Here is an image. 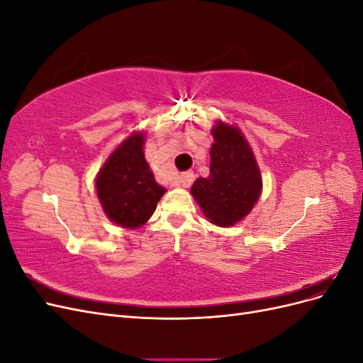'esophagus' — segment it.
<instances>
[{
	"label": "esophagus",
	"mask_w": 363,
	"mask_h": 363,
	"mask_svg": "<svg viewBox=\"0 0 363 363\" xmlns=\"http://www.w3.org/2000/svg\"><path fill=\"white\" fill-rule=\"evenodd\" d=\"M194 172L192 171H186L180 175V184L183 186V188H189V186L192 184L194 182Z\"/></svg>",
	"instance_id": "34e87169"
}]
</instances>
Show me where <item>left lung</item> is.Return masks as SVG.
<instances>
[{
  "label": "left lung",
  "mask_w": 363,
  "mask_h": 363,
  "mask_svg": "<svg viewBox=\"0 0 363 363\" xmlns=\"http://www.w3.org/2000/svg\"><path fill=\"white\" fill-rule=\"evenodd\" d=\"M211 174L196 179L191 194L215 225L232 227L251 212L262 194V175L242 131L223 121L212 128Z\"/></svg>",
  "instance_id": "8db88e82"
}]
</instances>
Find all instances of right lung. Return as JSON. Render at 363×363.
I'll return each instance as SVG.
<instances>
[{
	"label": "right lung",
	"mask_w": 363,
	"mask_h": 363,
	"mask_svg": "<svg viewBox=\"0 0 363 363\" xmlns=\"http://www.w3.org/2000/svg\"><path fill=\"white\" fill-rule=\"evenodd\" d=\"M145 136L131 133L112 152L95 180L98 200L107 218L124 228L144 225L167 192L144 156Z\"/></svg>",
	"instance_id": "add662e5"
}]
</instances>
